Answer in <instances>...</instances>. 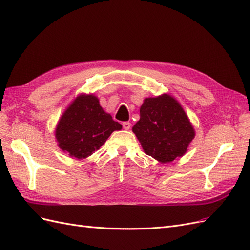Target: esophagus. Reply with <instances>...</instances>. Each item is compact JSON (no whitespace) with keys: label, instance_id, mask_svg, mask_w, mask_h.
<instances>
[{"label":"esophagus","instance_id":"1","mask_svg":"<svg viewBox=\"0 0 250 250\" xmlns=\"http://www.w3.org/2000/svg\"><path fill=\"white\" fill-rule=\"evenodd\" d=\"M122 125H123V128L125 130H129L130 127H131V124L129 122H123Z\"/></svg>","mask_w":250,"mask_h":250}]
</instances>
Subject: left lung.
Instances as JSON below:
<instances>
[{
	"instance_id": "left-lung-1",
	"label": "left lung",
	"mask_w": 250,
	"mask_h": 250,
	"mask_svg": "<svg viewBox=\"0 0 250 250\" xmlns=\"http://www.w3.org/2000/svg\"><path fill=\"white\" fill-rule=\"evenodd\" d=\"M132 131L145 153L163 164L183 156L195 137L184 108L167 94L144 100Z\"/></svg>"
}]
</instances>
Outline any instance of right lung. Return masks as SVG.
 <instances>
[{
    "mask_svg": "<svg viewBox=\"0 0 250 250\" xmlns=\"http://www.w3.org/2000/svg\"><path fill=\"white\" fill-rule=\"evenodd\" d=\"M122 125L113 121L94 95H80L65 109L56 126L58 146L70 156L82 160L100 149Z\"/></svg>",
    "mask_w": 250,
    "mask_h": 250,
    "instance_id": "obj_1",
    "label": "right lung"
}]
</instances>
